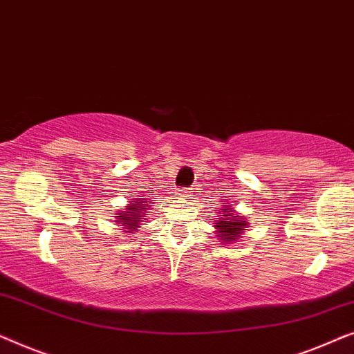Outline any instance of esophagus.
Segmentation results:
<instances>
[{
	"instance_id": "1",
	"label": "esophagus",
	"mask_w": 354,
	"mask_h": 354,
	"mask_svg": "<svg viewBox=\"0 0 354 354\" xmlns=\"http://www.w3.org/2000/svg\"><path fill=\"white\" fill-rule=\"evenodd\" d=\"M189 192H191V191H181V192H179V196H178V197H181V198H186V197L191 196V194H189Z\"/></svg>"
}]
</instances>
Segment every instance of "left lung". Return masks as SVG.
<instances>
[{
    "label": "left lung",
    "mask_w": 354,
    "mask_h": 354,
    "mask_svg": "<svg viewBox=\"0 0 354 354\" xmlns=\"http://www.w3.org/2000/svg\"><path fill=\"white\" fill-rule=\"evenodd\" d=\"M216 213L218 218H215V232L223 245L237 242V239L245 234L248 225H250L247 216H243L242 213H237L232 203L223 205Z\"/></svg>",
    "instance_id": "obj_1"
}]
</instances>
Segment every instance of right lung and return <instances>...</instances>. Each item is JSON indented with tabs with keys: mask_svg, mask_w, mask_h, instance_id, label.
Wrapping results in <instances>:
<instances>
[{
	"mask_svg": "<svg viewBox=\"0 0 354 354\" xmlns=\"http://www.w3.org/2000/svg\"><path fill=\"white\" fill-rule=\"evenodd\" d=\"M149 196H138V198H131L128 205L117 212L115 223L122 227L123 234H134L138 227H141L144 216L147 210H151V203L147 201Z\"/></svg>",
	"mask_w": 354,
	"mask_h": 354,
	"instance_id": "add662e5",
	"label": "right lung"
}]
</instances>
